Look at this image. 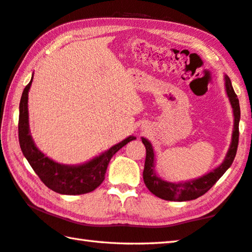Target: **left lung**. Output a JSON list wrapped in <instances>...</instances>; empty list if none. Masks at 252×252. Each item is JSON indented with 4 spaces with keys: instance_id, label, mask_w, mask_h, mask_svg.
I'll return each instance as SVG.
<instances>
[{
    "instance_id": "8db88e82",
    "label": "left lung",
    "mask_w": 252,
    "mask_h": 252,
    "mask_svg": "<svg viewBox=\"0 0 252 252\" xmlns=\"http://www.w3.org/2000/svg\"><path fill=\"white\" fill-rule=\"evenodd\" d=\"M224 81H226L227 95L229 97V100H230L233 116H235V125H233L230 147H229V151L226 157H224L222 164L200 178L188 180V182L185 183L166 182V180L158 177V175L156 174L155 154H154L153 146L146 138L143 137L142 142L146 147V159H145L143 173L144 183L149 189V191L155 196L169 201H187L197 199L198 197L205 195L231 166L237 154L238 143H239L240 106L239 99H238L236 93L232 88L230 78L227 75H224Z\"/></svg>"
}]
</instances>
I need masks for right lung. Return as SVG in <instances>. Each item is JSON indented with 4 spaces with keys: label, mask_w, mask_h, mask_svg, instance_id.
<instances>
[{
    "label": "right lung",
    "mask_w": 252,
    "mask_h": 252,
    "mask_svg": "<svg viewBox=\"0 0 252 252\" xmlns=\"http://www.w3.org/2000/svg\"><path fill=\"white\" fill-rule=\"evenodd\" d=\"M32 81L33 77L25 86L20 101L19 142L22 153L39 179L53 191L62 195H82L95 190L104 182L106 169L112 157L126 144L136 139V137L129 136L98 157H95L94 159L83 165H62L50 159L35 146L30 133L28 99Z\"/></svg>",
    "instance_id": "right-lung-1"
}]
</instances>
